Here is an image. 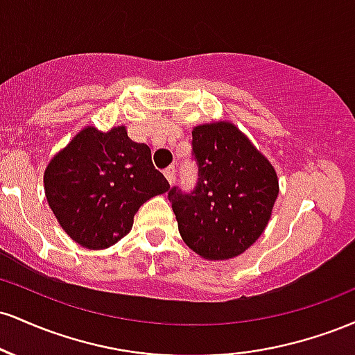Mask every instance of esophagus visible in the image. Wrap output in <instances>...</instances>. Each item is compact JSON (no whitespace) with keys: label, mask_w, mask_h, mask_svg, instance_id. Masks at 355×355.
I'll use <instances>...</instances> for the list:
<instances>
[{"label":"esophagus","mask_w":355,"mask_h":355,"mask_svg":"<svg viewBox=\"0 0 355 355\" xmlns=\"http://www.w3.org/2000/svg\"><path fill=\"white\" fill-rule=\"evenodd\" d=\"M164 175L166 177V180H168L170 183H173V180H175V166L173 165L166 166V168L164 170Z\"/></svg>","instance_id":"34e87169"}]
</instances>
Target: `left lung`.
Returning <instances> with one entry per match:
<instances>
[{
    "mask_svg": "<svg viewBox=\"0 0 355 355\" xmlns=\"http://www.w3.org/2000/svg\"><path fill=\"white\" fill-rule=\"evenodd\" d=\"M191 158L198 168L195 189L168 191L178 232L203 259L237 257L262 235L270 218L279 195L274 166L227 121L195 126Z\"/></svg>",
    "mask_w": 355,
    "mask_h": 355,
    "instance_id": "1",
    "label": "left lung"
}]
</instances>
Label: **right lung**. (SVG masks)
Instances as JSON below:
<instances>
[{"instance_id":"1","label":"right lung","mask_w":355,"mask_h":355,"mask_svg":"<svg viewBox=\"0 0 355 355\" xmlns=\"http://www.w3.org/2000/svg\"><path fill=\"white\" fill-rule=\"evenodd\" d=\"M170 183L152 164V152L126 135L85 128L44 172V191L60 225L80 245L100 250L121 240L146 200Z\"/></svg>"}]
</instances>
